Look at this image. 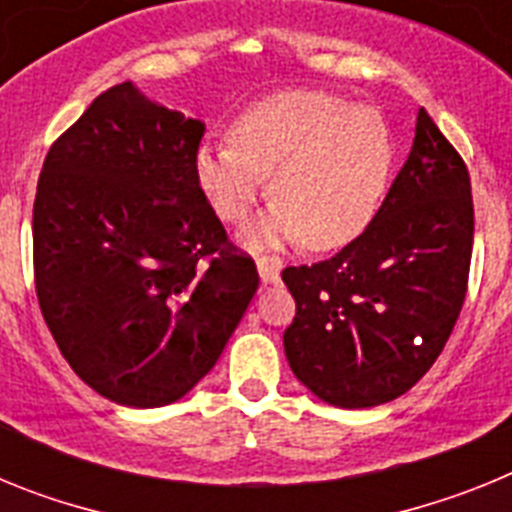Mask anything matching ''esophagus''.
<instances>
[{"mask_svg": "<svg viewBox=\"0 0 512 512\" xmlns=\"http://www.w3.org/2000/svg\"><path fill=\"white\" fill-rule=\"evenodd\" d=\"M256 269H259V277L264 284L279 282V271H282V261L277 256H259L256 259Z\"/></svg>", "mask_w": 512, "mask_h": 512, "instance_id": "34e87169", "label": "esophagus"}]
</instances>
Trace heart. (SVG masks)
Segmentation results:
<instances>
[{
    "label": "heart",
    "instance_id": "obj_1",
    "mask_svg": "<svg viewBox=\"0 0 512 512\" xmlns=\"http://www.w3.org/2000/svg\"><path fill=\"white\" fill-rule=\"evenodd\" d=\"M228 138L197 151L194 176L212 212L230 225L246 220L271 179L274 205L246 230L251 246L297 238L310 251L346 246L377 215L395 164L382 112L315 89L261 99Z\"/></svg>",
    "mask_w": 512,
    "mask_h": 512
}]
</instances>
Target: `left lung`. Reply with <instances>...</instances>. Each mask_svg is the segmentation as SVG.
Returning <instances> with one entry per match:
<instances>
[{"instance_id": "obj_1", "label": "left lung", "mask_w": 512, "mask_h": 512, "mask_svg": "<svg viewBox=\"0 0 512 512\" xmlns=\"http://www.w3.org/2000/svg\"><path fill=\"white\" fill-rule=\"evenodd\" d=\"M472 241L467 164L420 107L408 161L364 233L333 259L282 271L297 302L284 330L295 377L348 410L405 395L454 330Z\"/></svg>"}]
</instances>
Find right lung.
<instances>
[{
	"mask_svg": "<svg viewBox=\"0 0 512 512\" xmlns=\"http://www.w3.org/2000/svg\"><path fill=\"white\" fill-rule=\"evenodd\" d=\"M202 135L205 122L125 81L89 104L40 171V312L71 369L117 405L182 400L259 289L194 176Z\"/></svg>",
	"mask_w": 512,
	"mask_h": 512,
	"instance_id": "1",
	"label": "right lung"
}]
</instances>
